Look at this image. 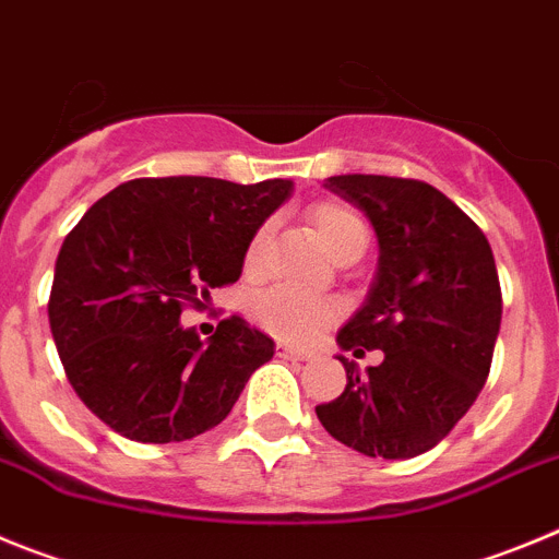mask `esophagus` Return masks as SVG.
<instances>
[{
    "label": "esophagus",
    "instance_id": "esophagus-1",
    "mask_svg": "<svg viewBox=\"0 0 559 559\" xmlns=\"http://www.w3.org/2000/svg\"><path fill=\"white\" fill-rule=\"evenodd\" d=\"M275 350H278L281 359H300V361H304V359H311L309 350L295 348V345H286V342H278V348H275Z\"/></svg>",
    "mask_w": 559,
    "mask_h": 559
}]
</instances>
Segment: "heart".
Returning a JSON list of instances; mask_svg holds the SVG:
<instances>
[{"label": "heart", "instance_id": "b5f03b06", "mask_svg": "<svg viewBox=\"0 0 559 559\" xmlns=\"http://www.w3.org/2000/svg\"><path fill=\"white\" fill-rule=\"evenodd\" d=\"M309 223L331 255H336L345 245L356 242V239H367L365 225L354 211L348 205L331 203V200L317 203L309 211ZM264 248H267V228H259L250 239L248 253H245L248 270L259 267ZM250 311H253V320L261 329L286 342H311L340 317V306L334 300L309 298V295H300L289 286H273V289L255 295Z\"/></svg>", "mask_w": 559, "mask_h": 559}]
</instances>
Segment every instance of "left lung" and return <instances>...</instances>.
<instances>
[{"mask_svg": "<svg viewBox=\"0 0 559 559\" xmlns=\"http://www.w3.org/2000/svg\"><path fill=\"white\" fill-rule=\"evenodd\" d=\"M325 189L370 219L379 267L336 345L384 361L345 365L340 399L317 406L334 440L365 456L409 460L435 449L474 406L501 325V286L479 225L435 186L386 175H334Z\"/></svg>", "mask_w": 559, "mask_h": 559, "instance_id": "obj_1", "label": "left lung"}]
</instances>
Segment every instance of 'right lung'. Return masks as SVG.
<instances>
[{"instance_id": "1", "label": "right lung", "mask_w": 559, "mask_h": 559, "mask_svg": "<svg viewBox=\"0 0 559 559\" xmlns=\"http://www.w3.org/2000/svg\"><path fill=\"white\" fill-rule=\"evenodd\" d=\"M292 186L139 178L85 211L55 261L49 329L103 424L135 442H180L228 417L275 342L236 314L200 340L180 311L239 281L250 239Z\"/></svg>"}]
</instances>
